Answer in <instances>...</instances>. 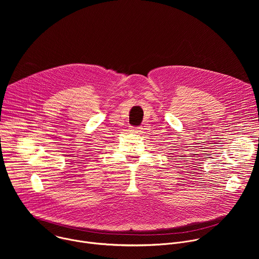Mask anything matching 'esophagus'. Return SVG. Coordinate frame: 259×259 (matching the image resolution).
<instances>
[{
    "mask_svg": "<svg viewBox=\"0 0 259 259\" xmlns=\"http://www.w3.org/2000/svg\"><path fill=\"white\" fill-rule=\"evenodd\" d=\"M144 128L141 126V127H138V128H134V129H132L131 131H135V132H141V130H143Z\"/></svg>",
    "mask_w": 259,
    "mask_h": 259,
    "instance_id": "obj_1",
    "label": "esophagus"
}]
</instances>
